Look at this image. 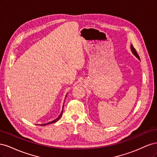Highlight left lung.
I'll use <instances>...</instances> for the list:
<instances>
[{
	"label": "left lung",
	"mask_w": 157,
	"mask_h": 157,
	"mask_svg": "<svg viewBox=\"0 0 157 157\" xmlns=\"http://www.w3.org/2000/svg\"><path fill=\"white\" fill-rule=\"evenodd\" d=\"M131 50H132V52L133 53V54H134L137 59L140 60V57H139L138 54H137V52H136V49L134 48V46H133L132 44H131Z\"/></svg>",
	"instance_id": "1"
}]
</instances>
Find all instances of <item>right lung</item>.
<instances>
[{"instance_id":"1","label":"right lung","mask_w":157,"mask_h":157,"mask_svg":"<svg viewBox=\"0 0 157 157\" xmlns=\"http://www.w3.org/2000/svg\"><path fill=\"white\" fill-rule=\"evenodd\" d=\"M62 114H63V110L61 111V114L59 115V117L56 118V119H55V120H54V121H51V122H48V123H46V124H40V126H46V125H48V124H52V123H54V122H57V121H58L59 119V118H61V115H62Z\"/></svg>"}]
</instances>
